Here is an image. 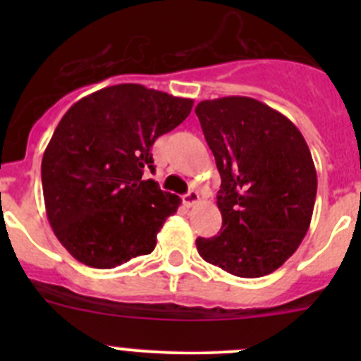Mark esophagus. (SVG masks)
<instances>
[{
	"mask_svg": "<svg viewBox=\"0 0 361 361\" xmlns=\"http://www.w3.org/2000/svg\"><path fill=\"white\" fill-rule=\"evenodd\" d=\"M201 202V197H199V192L190 190L187 195H183V204L187 207H194Z\"/></svg>",
	"mask_w": 361,
	"mask_h": 361,
	"instance_id": "34e87169",
	"label": "esophagus"
}]
</instances>
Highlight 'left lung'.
Here are the masks:
<instances>
[{"label": "left lung", "instance_id": "obj_1", "mask_svg": "<svg viewBox=\"0 0 361 361\" xmlns=\"http://www.w3.org/2000/svg\"><path fill=\"white\" fill-rule=\"evenodd\" d=\"M221 185L220 234L197 238L199 255L239 278H262L297 251L316 201L314 162L292 120L245 96L195 106Z\"/></svg>", "mask_w": 361, "mask_h": 361}]
</instances>
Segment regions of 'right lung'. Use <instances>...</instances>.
<instances>
[{
    "label": "right lung",
    "instance_id": "1",
    "mask_svg": "<svg viewBox=\"0 0 361 361\" xmlns=\"http://www.w3.org/2000/svg\"><path fill=\"white\" fill-rule=\"evenodd\" d=\"M192 106V99L120 83L69 108L43 154L42 185L50 227L71 257L113 269L154 251L181 199L143 174L155 173V140Z\"/></svg>",
    "mask_w": 361,
    "mask_h": 361
}]
</instances>
